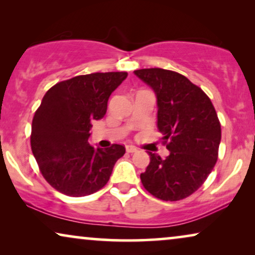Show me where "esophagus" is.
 Masks as SVG:
<instances>
[{
  "label": "esophagus",
  "instance_id": "obj_1",
  "mask_svg": "<svg viewBox=\"0 0 255 255\" xmlns=\"http://www.w3.org/2000/svg\"><path fill=\"white\" fill-rule=\"evenodd\" d=\"M125 148H127L128 153H134V152L138 151V148L133 145H127V147H125Z\"/></svg>",
  "mask_w": 255,
  "mask_h": 255
}]
</instances>
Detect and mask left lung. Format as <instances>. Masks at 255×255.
<instances>
[{
  "label": "left lung",
  "mask_w": 255,
  "mask_h": 255,
  "mask_svg": "<svg viewBox=\"0 0 255 255\" xmlns=\"http://www.w3.org/2000/svg\"><path fill=\"white\" fill-rule=\"evenodd\" d=\"M134 74L156 97V127L169 155L148 152L149 163L140 180L145 189L162 201H179L200 188L217 161L221 124L211 101L186 76L162 68Z\"/></svg>",
  "instance_id": "left-lung-1"
}]
</instances>
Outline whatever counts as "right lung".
Wrapping results in <instances>:
<instances>
[{
    "mask_svg": "<svg viewBox=\"0 0 255 255\" xmlns=\"http://www.w3.org/2000/svg\"><path fill=\"white\" fill-rule=\"evenodd\" d=\"M127 72L93 73L59 82L45 94L34 114L31 148L45 180L61 194L81 197L106 186L123 145L89 144L94 121L107 113L111 93Z\"/></svg>",
    "mask_w": 255,
    "mask_h": 255,
    "instance_id": "add662e5",
    "label": "right lung"
}]
</instances>
